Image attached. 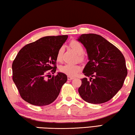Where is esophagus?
<instances>
[{
	"mask_svg": "<svg viewBox=\"0 0 135 135\" xmlns=\"http://www.w3.org/2000/svg\"><path fill=\"white\" fill-rule=\"evenodd\" d=\"M74 77H72V76H68V80H72L74 79Z\"/></svg>",
	"mask_w": 135,
	"mask_h": 135,
	"instance_id": "1",
	"label": "esophagus"
}]
</instances>
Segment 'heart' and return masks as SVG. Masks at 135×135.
I'll return each mask as SVG.
<instances>
[{"mask_svg":"<svg viewBox=\"0 0 135 135\" xmlns=\"http://www.w3.org/2000/svg\"><path fill=\"white\" fill-rule=\"evenodd\" d=\"M70 46L76 52L77 54H79V58L82 60L83 59V56L82 53L84 52V48L82 45L80 43L79 41L76 40H72L70 42ZM63 48L59 49V50L57 53L56 58L57 60L58 61H60L61 60V54H62ZM60 70L61 72L69 75L70 76H74L76 75L78 72L80 71L81 70V66L76 65V64H66V65L61 66Z\"/></svg>","mask_w":135,"mask_h":135,"instance_id":"obj_1","label":"heart"}]
</instances>
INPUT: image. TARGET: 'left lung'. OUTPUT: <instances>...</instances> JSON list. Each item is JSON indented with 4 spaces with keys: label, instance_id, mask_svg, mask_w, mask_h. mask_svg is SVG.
Returning a JSON list of instances; mask_svg holds the SVG:
<instances>
[{
    "label": "left lung",
    "instance_id": "left-lung-1",
    "mask_svg": "<svg viewBox=\"0 0 135 135\" xmlns=\"http://www.w3.org/2000/svg\"><path fill=\"white\" fill-rule=\"evenodd\" d=\"M77 40L86 49L89 60L82 72L89 80L81 79L79 95L89 103L107 102L122 88L127 76L124 56L100 35L82 34Z\"/></svg>",
    "mask_w": 135,
    "mask_h": 135
}]
</instances>
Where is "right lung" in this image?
Returning a JSON list of instances; mask_svg holds the SVG:
<instances>
[{
    "mask_svg": "<svg viewBox=\"0 0 135 135\" xmlns=\"http://www.w3.org/2000/svg\"><path fill=\"white\" fill-rule=\"evenodd\" d=\"M68 37H42L18 52L12 66V78L23 100L32 105L43 106L57 97L61 86L67 81V76L58 72L50 79L46 77L50 76L48 70L52 69L53 74L56 72L57 53Z\"/></svg>",
    "mask_w": 135,
    "mask_h": 135,
    "instance_id": "1",
    "label": "right lung"
}]
</instances>
